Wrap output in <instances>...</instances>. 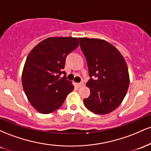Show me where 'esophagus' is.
I'll return each instance as SVG.
<instances>
[{"instance_id":"esophagus-1","label":"esophagus","mask_w":151,"mask_h":151,"mask_svg":"<svg viewBox=\"0 0 151 151\" xmlns=\"http://www.w3.org/2000/svg\"><path fill=\"white\" fill-rule=\"evenodd\" d=\"M84 85V82H80V83H78L77 84V86H79V87H81V86H83Z\"/></svg>"}]
</instances>
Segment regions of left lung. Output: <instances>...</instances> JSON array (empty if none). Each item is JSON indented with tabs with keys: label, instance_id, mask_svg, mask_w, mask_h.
Segmentation results:
<instances>
[{
	"label": "left lung",
	"instance_id": "obj_1",
	"mask_svg": "<svg viewBox=\"0 0 151 151\" xmlns=\"http://www.w3.org/2000/svg\"><path fill=\"white\" fill-rule=\"evenodd\" d=\"M81 49L87 62L90 95L84 104L96 114L111 113L121 104L129 86V74L124 57L104 40L79 37Z\"/></svg>",
	"mask_w": 151,
	"mask_h": 151
}]
</instances>
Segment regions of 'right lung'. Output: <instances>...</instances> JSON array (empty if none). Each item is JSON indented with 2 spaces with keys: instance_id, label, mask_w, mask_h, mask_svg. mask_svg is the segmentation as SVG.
Listing matches in <instances>:
<instances>
[{
  "instance_id": "1",
  "label": "right lung",
  "mask_w": 151,
  "mask_h": 151,
  "mask_svg": "<svg viewBox=\"0 0 151 151\" xmlns=\"http://www.w3.org/2000/svg\"><path fill=\"white\" fill-rule=\"evenodd\" d=\"M78 46L77 37H48L27 56L22 74V87L31 105L40 113L55 111L73 91L72 81L67 80L63 70L67 56Z\"/></svg>"
}]
</instances>
